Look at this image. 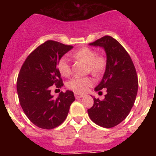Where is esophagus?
I'll use <instances>...</instances> for the list:
<instances>
[{"instance_id":"obj_1","label":"esophagus","mask_w":156,"mask_h":156,"mask_svg":"<svg viewBox=\"0 0 156 156\" xmlns=\"http://www.w3.org/2000/svg\"><path fill=\"white\" fill-rule=\"evenodd\" d=\"M74 95H75L76 98H83L84 96V94H79V93H74Z\"/></svg>"}]
</instances>
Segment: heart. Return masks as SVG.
I'll return each mask as SVG.
<instances>
[{
  "label": "heart",
  "instance_id": "heart-1",
  "mask_svg": "<svg viewBox=\"0 0 156 156\" xmlns=\"http://www.w3.org/2000/svg\"><path fill=\"white\" fill-rule=\"evenodd\" d=\"M73 57L86 63L90 73L94 76L99 75L105 66V60L104 58L97 55V53L89 48H81L73 52ZM57 68L60 74L63 76H69L71 73V68L68 58L65 56L58 60ZM93 83L94 80L90 77H74L67 83V87L77 93H84L87 91Z\"/></svg>",
  "mask_w": 156,
  "mask_h": 156
}]
</instances>
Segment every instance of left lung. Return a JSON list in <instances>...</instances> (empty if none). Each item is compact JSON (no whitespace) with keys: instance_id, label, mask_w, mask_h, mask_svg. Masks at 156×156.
Returning a JSON list of instances; mask_svg holds the SVG:
<instances>
[{"instance_id":"obj_1","label":"left lung","mask_w":156,"mask_h":156,"mask_svg":"<svg viewBox=\"0 0 156 156\" xmlns=\"http://www.w3.org/2000/svg\"><path fill=\"white\" fill-rule=\"evenodd\" d=\"M89 45L102 48L105 51V71L94 90L106 88L107 94L103 101L94 98L88 115L98 126L113 127L126 119L134 104L138 88L137 73L129 54L110 36H105Z\"/></svg>"}]
</instances>
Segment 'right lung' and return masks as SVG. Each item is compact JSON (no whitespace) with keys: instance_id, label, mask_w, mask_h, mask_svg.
<instances>
[{"instance_id":"1","label":"right lung","mask_w":156,"mask_h":156,"mask_svg":"<svg viewBox=\"0 0 156 156\" xmlns=\"http://www.w3.org/2000/svg\"><path fill=\"white\" fill-rule=\"evenodd\" d=\"M73 46L54 41L40 45L26 59L17 80L19 100L25 114L34 125L51 129L62 124L75 101L73 92H61L57 98L51 87L63 86L58 62Z\"/></svg>"}]
</instances>
